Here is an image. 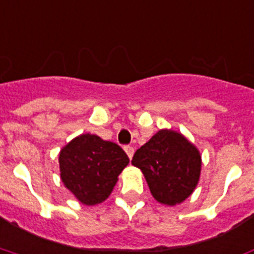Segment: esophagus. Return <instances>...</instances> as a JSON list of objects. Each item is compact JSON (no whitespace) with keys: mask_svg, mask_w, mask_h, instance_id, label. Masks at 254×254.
Returning a JSON list of instances; mask_svg holds the SVG:
<instances>
[{"mask_svg":"<svg viewBox=\"0 0 254 254\" xmlns=\"http://www.w3.org/2000/svg\"><path fill=\"white\" fill-rule=\"evenodd\" d=\"M124 149H125V152H127V155L129 156V159H132L133 153H134V149H133V146L125 145V146H124Z\"/></svg>","mask_w":254,"mask_h":254,"instance_id":"esophagus-1","label":"esophagus"}]
</instances>
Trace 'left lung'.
I'll return each instance as SVG.
<instances>
[{"instance_id": "obj_1", "label": "left lung", "mask_w": 254, "mask_h": 254, "mask_svg": "<svg viewBox=\"0 0 254 254\" xmlns=\"http://www.w3.org/2000/svg\"><path fill=\"white\" fill-rule=\"evenodd\" d=\"M132 164L142 171L153 198L175 206L192 194L200 175V155L187 138L160 130L138 148Z\"/></svg>"}]
</instances>
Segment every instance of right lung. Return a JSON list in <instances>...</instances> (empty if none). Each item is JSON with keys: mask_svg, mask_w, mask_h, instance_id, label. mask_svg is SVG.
<instances>
[{"mask_svg": "<svg viewBox=\"0 0 254 254\" xmlns=\"http://www.w3.org/2000/svg\"><path fill=\"white\" fill-rule=\"evenodd\" d=\"M129 163L121 146L95 134H80L60 151L62 182L83 204L101 203Z\"/></svg>", "mask_w": 254, "mask_h": 254, "instance_id": "add662e5", "label": "right lung"}]
</instances>
